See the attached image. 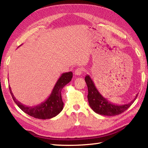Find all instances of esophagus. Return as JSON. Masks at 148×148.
Returning <instances> with one entry per match:
<instances>
[{
  "instance_id": "esophagus-1",
  "label": "esophagus",
  "mask_w": 148,
  "mask_h": 148,
  "mask_svg": "<svg viewBox=\"0 0 148 148\" xmlns=\"http://www.w3.org/2000/svg\"><path fill=\"white\" fill-rule=\"evenodd\" d=\"M83 71H84V69L83 68H78L76 71H75L74 74L76 75V76H80V75L83 74Z\"/></svg>"
}]
</instances>
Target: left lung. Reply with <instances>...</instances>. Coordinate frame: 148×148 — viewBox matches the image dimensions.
Masks as SVG:
<instances>
[{"label":"left lung","instance_id":"8db88e82","mask_svg":"<svg viewBox=\"0 0 148 148\" xmlns=\"http://www.w3.org/2000/svg\"><path fill=\"white\" fill-rule=\"evenodd\" d=\"M84 79H85L88 86V100L89 105L90 108L93 109V111L97 114L109 116L120 114L126 111L132 104L137 97V94L134 100L127 104H114L105 99L99 93L89 75L86 76Z\"/></svg>","mask_w":148,"mask_h":148}]
</instances>
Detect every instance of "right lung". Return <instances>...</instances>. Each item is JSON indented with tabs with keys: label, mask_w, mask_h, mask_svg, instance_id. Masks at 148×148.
<instances>
[{
	"label": "right lung",
	"mask_w": 148,
	"mask_h": 148,
	"mask_svg": "<svg viewBox=\"0 0 148 148\" xmlns=\"http://www.w3.org/2000/svg\"><path fill=\"white\" fill-rule=\"evenodd\" d=\"M72 78V72L63 73L55 84L51 95L48 98L45 102L35 106H27L22 104L20 102L16 99L11 92L10 86H9V88L14 102L24 112L35 118L50 119L58 115L64 108L61 92L64 86L71 81Z\"/></svg>",
	"instance_id": "right-lung-1"
}]
</instances>
